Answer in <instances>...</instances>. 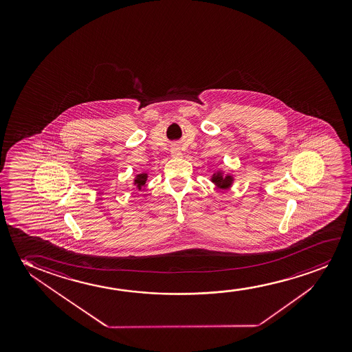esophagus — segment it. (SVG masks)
<instances>
[{"instance_id":"34e87169","label":"esophagus","mask_w":352,"mask_h":352,"mask_svg":"<svg viewBox=\"0 0 352 352\" xmlns=\"http://www.w3.org/2000/svg\"><path fill=\"white\" fill-rule=\"evenodd\" d=\"M170 153H172V156H173V157H182V155H183L179 148H172Z\"/></svg>"}]
</instances>
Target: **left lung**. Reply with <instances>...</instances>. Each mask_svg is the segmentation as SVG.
<instances>
[{
	"mask_svg": "<svg viewBox=\"0 0 352 352\" xmlns=\"http://www.w3.org/2000/svg\"><path fill=\"white\" fill-rule=\"evenodd\" d=\"M212 182L217 184V185H219L221 188H227V186H230V185H231V178H230V177H226V178L223 179L220 174L214 175Z\"/></svg>",
	"mask_w": 352,
	"mask_h": 352,
	"instance_id": "1",
	"label": "left lung"
}]
</instances>
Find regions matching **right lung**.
<instances>
[{
  "mask_svg": "<svg viewBox=\"0 0 352 352\" xmlns=\"http://www.w3.org/2000/svg\"><path fill=\"white\" fill-rule=\"evenodd\" d=\"M145 180H146V174H140L137 179H135V184H137V188H142L145 185Z\"/></svg>",
  "mask_w": 352,
  "mask_h": 352,
  "instance_id": "1",
  "label": "right lung"
}]
</instances>
